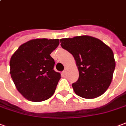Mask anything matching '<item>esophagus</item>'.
<instances>
[{
    "label": "esophagus",
    "mask_w": 126,
    "mask_h": 126,
    "mask_svg": "<svg viewBox=\"0 0 126 126\" xmlns=\"http://www.w3.org/2000/svg\"><path fill=\"white\" fill-rule=\"evenodd\" d=\"M62 74H64V75H66L67 74V70H66V69H65L63 72H62Z\"/></svg>",
    "instance_id": "obj_1"
}]
</instances>
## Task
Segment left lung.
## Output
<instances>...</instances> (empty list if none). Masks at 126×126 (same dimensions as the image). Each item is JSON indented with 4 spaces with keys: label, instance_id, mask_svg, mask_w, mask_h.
I'll return each instance as SVG.
<instances>
[{
    "label": "left lung",
    "instance_id": "left-lung-1",
    "mask_svg": "<svg viewBox=\"0 0 126 126\" xmlns=\"http://www.w3.org/2000/svg\"><path fill=\"white\" fill-rule=\"evenodd\" d=\"M62 48L72 54L78 71V80L72 84L78 95L97 98L111 84L116 62L111 49L100 40L89 36L60 40Z\"/></svg>",
    "mask_w": 126,
    "mask_h": 126
}]
</instances>
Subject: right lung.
I'll return each instance as SVG.
<instances>
[{
  "mask_svg": "<svg viewBox=\"0 0 126 126\" xmlns=\"http://www.w3.org/2000/svg\"><path fill=\"white\" fill-rule=\"evenodd\" d=\"M58 39L31 40L19 46L11 57L10 74L18 91L27 100L42 102L54 94L60 74L54 70L50 56Z\"/></svg>",
  "mask_w": 126,
  "mask_h": 126,
  "instance_id": "add662e5",
  "label": "right lung"
}]
</instances>
